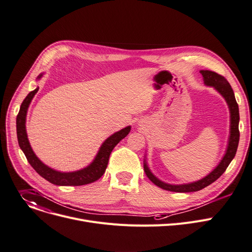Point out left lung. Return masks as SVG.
<instances>
[{"mask_svg": "<svg viewBox=\"0 0 252 252\" xmlns=\"http://www.w3.org/2000/svg\"><path fill=\"white\" fill-rule=\"evenodd\" d=\"M202 73L205 84L208 86H213L215 89L219 91L222 96L226 99V101L228 103L229 109H230V114H231V126H230V138H229V144L227 148V152L220 162V164L218 165L216 168L205 178L200 179L196 182L189 183V184H181V186H171V184H167L156 178L151 171L149 170L147 164L145 163L144 165V170L148 178L152 181L154 184H156L157 187L165 189V190H169V191H174V192H192V191H197L207 188L210 186L211 183L216 181L218 178H219L227 169V167L233 160V158L235 157V154L237 152V148H238V143H239V108L238 104L236 102L235 96H234L233 89L231 88V85L229 82L226 80L225 77L222 75L218 74L213 71H200Z\"/></svg>", "mask_w": 252, "mask_h": 252, "instance_id": "1", "label": "left lung"}]
</instances>
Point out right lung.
I'll list each match as a JSON object with an SVG mask.
<instances>
[{
  "mask_svg": "<svg viewBox=\"0 0 252 252\" xmlns=\"http://www.w3.org/2000/svg\"><path fill=\"white\" fill-rule=\"evenodd\" d=\"M40 77L41 75H39L38 78ZM38 89L39 88H36L35 90L31 91L23 100L16 120L17 138H18L19 146L23 151V153L25 154L27 161L33 167V169H34L40 176H42L44 179H46L50 183L57 184V186L78 187V186H84V184H88L98 180L104 174L106 170L109 156L112 152L113 148L128 135L130 126H126L122 130L113 133L112 136H110L102 144L94 161L88 167H86V168L79 171H75V172H68V173L56 171L52 168H49V167H47L46 165H44L36 157V155L33 153L29 141L27 139L26 127H25L26 113L32 98L34 97V95L37 93Z\"/></svg>",
  "mask_w": 252,
  "mask_h": 252,
  "instance_id": "right-lung-1",
  "label": "right lung"
}]
</instances>
